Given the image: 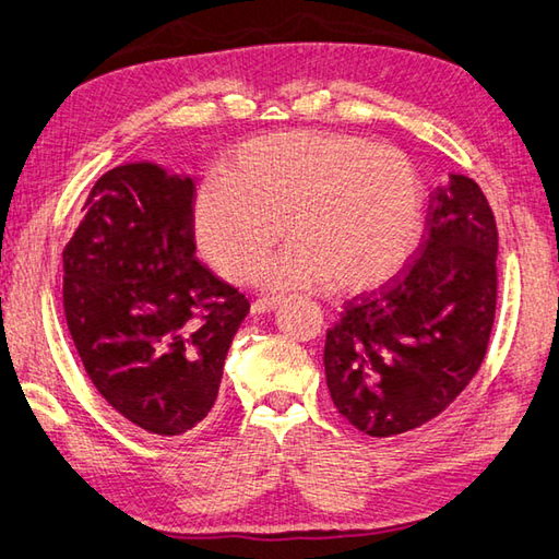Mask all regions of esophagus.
Returning a JSON list of instances; mask_svg holds the SVG:
<instances>
[{
  "instance_id": "obj_1",
  "label": "esophagus",
  "mask_w": 559,
  "mask_h": 559,
  "mask_svg": "<svg viewBox=\"0 0 559 559\" xmlns=\"http://www.w3.org/2000/svg\"><path fill=\"white\" fill-rule=\"evenodd\" d=\"M281 302V298H271V296H263L259 300L251 302V312L253 314H263V312H271Z\"/></svg>"
}]
</instances>
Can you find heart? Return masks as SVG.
Returning a JSON list of instances; mask_svg holds the SVG:
<instances>
[{
    "mask_svg": "<svg viewBox=\"0 0 559 559\" xmlns=\"http://www.w3.org/2000/svg\"><path fill=\"white\" fill-rule=\"evenodd\" d=\"M195 237L222 276L245 283L286 235L296 239L263 281L298 288L330 278L337 290L389 281L423 229L418 170L393 146L332 131H281L241 144L227 178L198 190Z\"/></svg>",
    "mask_w": 559,
    "mask_h": 559,
    "instance_id": "b5f03b06",
    "label": "heart"
}]
</instances>
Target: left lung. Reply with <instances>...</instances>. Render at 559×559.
<instances>
[{
    "label": "left lung",
    "mask_w": 559,
    "mask_h": 559,
    "mask_svg": "<svg viewBox=\"0 0 559 559\" xmlns=\"http://www.w3.org/2000/svg\"><path fill=\"white\" fill-rule=\"evenodd\" d=\"M499 231L466 176L430 192L415 261L344 302L324 340L334 408L371 438L432 420L479 371L496 314Z\"/></svg>",
    "instance_id": "1"
}]
</instances>
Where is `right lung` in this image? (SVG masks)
<instances>
[{
    "instance_id": "obj_1",
    "label": "right lung",
    "mask_w": 559,
    "mask_h": 559,
    "mask_svg": "<svg viewBox=\"0 0 559 559\" xmlns=\"http://www.w3.org/2000/svg\"><path fill=\"white\" fill-rule=\"evenodd\" d=\"M195 186L156 164L107 170L63 249L70 337L103 399L174 438L217 401L249 300L195 259Z\"/></svg>"
}]
</instances>
